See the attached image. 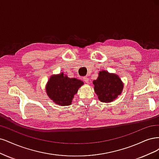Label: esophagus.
I'll return each instance as SVG.
<instances>
[{"instance_id": "1", "label": "esophagus", "mask_w": 159, "mask_h": 159, "mask_svg": "<svg viewBox=\"0 0 159 159\" xmlns=\"http://www.w3.org/2000/svg\"><path fill=\"white\" fill-rule=\"evenodd\" d=\"M83 80H84V83H87V84L89 83V78H88V77H87V76H84V77L83 78Z\"/></svg>"}]
</instances>
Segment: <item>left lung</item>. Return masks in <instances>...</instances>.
I'll use <instances>...</instances> for the list:
<instances>
[{
    "label": "left lung",
    "instance_id": "8db88e82",
    "mask_svg": "<svg viewBox=\"0 0 159 159\" xmlns=\"http://www.w3.org/2000/svg\"><path fill=\"white\" fill-rule=\"evenodd\" d=\"M93 84L98 99L106 103L116 99L124 89V84L119 76L106 70L100 71L98 78L93 81Z\"/></svg>",
    "mask_w": 159,
    "mask_h": 159
}]
</instances>
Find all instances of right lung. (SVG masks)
I'll use <instances>...</instances> for the list:
<instances>
[{
	"instance_id": "right-lung-1",
	"label": "right lung",
	"mask_w": 159,
	"mask_h": 159,
	"mask_svg": "<svg viewBox=\"0 0 159 159\" xmlns=\"http://www.w3.org/2000/svg\"><path fill=\"white\" fill-rule=\"evenodd\" d=\"M83 84L84 83L80 80L69 78L61 73L51 76L45 86L46 93L54 103L61 106H69L72 103L74 95Z\"/></svg>"
}]
</instances>
